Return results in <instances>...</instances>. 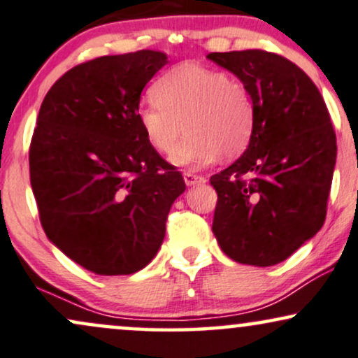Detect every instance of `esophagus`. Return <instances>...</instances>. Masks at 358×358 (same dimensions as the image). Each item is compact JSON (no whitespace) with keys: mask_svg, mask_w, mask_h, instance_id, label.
Wrapping results in <instances>:
<instances>
[{"mask_svg":"<svg viewBox=\"0 0 358 358\" xmlns=\"http://www.w3.org/2000/svg\"><path fill=\"white\" fill-rule=\"evenodd\" d=\"M184 182H186L187 186H196V184L206 182V179L202 178V176L192 174V172H184Z\"/></svg>","mask_w":358,"mask_h":358,"instance_id":"esophagus-1","label":"esophagus"}]
</instances>
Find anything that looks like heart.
<instances>
[{
  "label": "heart",
  "instance_id": "heart-1",
  "mask_svg": "<svg viewBox=\"0 0 358 358\" xmlns=\"http://www.w3.org/2000/svg\"><path fill=\"white\" fill-rule=\"evenodd\" d=\"M152 98L139 111L143 132L154 151L172 154L178 166L202 167L219 156L236 157L249 144L254 129V101L244 83L227 73L184 63L162 74ZM185 127H182V124Z\"/></svg>",
  "mask_w": 358,
  "mask_h": 358
}]
</instances>
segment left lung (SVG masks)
I'll return each instance as SVG.
<instances>
[{
    "label": "left lung",
    "mask_w": 358,
    "mask_h": 358,
    "mask_svg": "<svg viewBox=\"0 0 358 358\" xmlns=\"http://www.w3.org/2000/svg\"><path fill=\"white\" fill-rule=\"evenodd\" d=\"M207 57L236 74L254 101L245 152L210 178L213 232L236 262L275 266L324 226L337 159L329 109L314 81L284 56L245 50Z\"/></svg>",
    "instance_id": "obj_1"
}]
</instances>
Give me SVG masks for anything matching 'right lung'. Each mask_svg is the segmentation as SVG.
Wrapping results in <instances>:
<instances>
[{"label":"right lung","instance_id":"right-lung-1","mask_svg":"<svg viewBox=\"0 0 358 358\" xmlns=\"http://www.w3.org/2000/svg\"><path fill=\"white\" fill-rule=\"evenodd\" d=\"M166 63L151 50L86 61L57 79L39 109L29 145L39 220L61 252L98 275L148 266L186 191L139 122L141 92Z\"/></svg>","mask_w":358,"mask_h":358}]
</instances>
